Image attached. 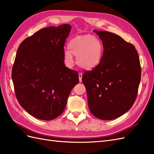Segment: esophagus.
I'll return each instance as SVG.
<instances>
[{
	"label": "esophagus",
	"instance_id": "esophagus-1",
	"mask_svg": "<svg viewBox=\"0 0 154 154\" xmlns=\"http://www.w3.org/2000/svg\"><path fill=\"white\" fill-rule=\"evenodd\" d=\"M82 73H79V81H80V82L82 81Z\"/></svg>",
	"mask_w": 154,
	"mask_h": 154
}]
</instances>
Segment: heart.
<instances>
[{
  "label": "heart",
  "instance_id": "obj_1",
  "mask_svg": "<svg viewBox=\"0 0 154 154\" xmlns=\"http://www.w3.org/2000/svg\"><path fill=\"white\" fill-rule=\"evenodd\" d=\"M68 48L69 50L65 51L64 53L66 64H73V54L77 56V64L86 69H93L99 65L104 53L103 43L92 35L74 37L69 41Z\"/></svg>",
  "mask_w": 154,
  "mask_h": 154
}]
</instances>
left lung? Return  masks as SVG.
I'll list each match as a JSON object with an SVG mask.
<instances>
[{
    "instance_id": "1",
    "label": "left lung",
    "mask_w": 154,
    "mask_h": 154,
    "mask_svg": "<svg viewBox=\"0 0 154 154\" xmlns=\"http://www.w3.org/2000/svg\"><path fill=\"white\" fill-rule=\"evenodd\" d=\"M104 45L100 64L86 71L82 81L94 116L111 120L124 115L135 101L141 77L140 60L131 43L112 32L94 30Z\"/></svg>"
}]
</instances>
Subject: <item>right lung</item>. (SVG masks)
Listing matches in <instances>:
<instances>
[{
	"mask_svg": "<svg viewBox=\"0 0 154 154\" xmlns=\"http://www.w3.org/2000/svg\"><path fill=\"white\" fill-rule=\"evenodd\" d=\"M72 26L39 30L19 45L12 67L17 100L32 116L51 120L64 111L79 74L65 66L64 46Z\"/></svg>",
	"mask_w": 154,
	"mask_h": 154,
	"instance_id": "right-lung-1",
	"label": "right lung"
}]
</instances>
